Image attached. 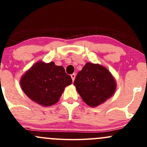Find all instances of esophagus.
Masks as SVG:
<instances>
[{"mask_svg": "<svg viewBox=\"0 0 147 147\" xmlns=\"http://www.w3.org/2000/svg\"><path fill=\"white\" fill-rule=\"evenodd\" d=\"M75 77H76V75H75V74H72V75H71V78H72V80L73 82L75 79Z\"/></svg>", "mask_w": 147, "mask_h": 147, "instance_id": "obj_1", "label": "esophagus"}]
</instances>
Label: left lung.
Listing matches in <instances>:
<instances>
[{"label": "left lung", "instance_id": "left-lung-1", "mask_svg": "<svg viewBox=\"0 0 147 147\" xmlns=\"http://www.w3.org/2000/svg\"><path fill=\"white\" fill-rule=\"evenodd\" d=\"M74 85L83 101L94 107L113 95L117 84L114 77L106 67L87 63L77 75Z\"/></svg>", "mask_w": 147, "mask_h": 147}]
</instances>
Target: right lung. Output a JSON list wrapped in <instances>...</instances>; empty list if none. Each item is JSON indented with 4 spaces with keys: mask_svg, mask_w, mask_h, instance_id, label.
Listing matches in <instances>:
<instances>
[{
    "mask_svg": "<svg viewBox=\"0 0 147 147\" xmlns=\"http://www.w3.org/2000/svg\"><path fill=\"white\" fill-rule=\"evenodd\" d=\"M63 66L53 62L39 61L23 75L20 83L25 94L32 101L49 107L59 101L65 87L72 84Z\"/></svg>",
    "mask_w": 147,
    "mask_h": 147,
    "instance_id": "obj_1",
    "label": "right lung"
}]
</instances>
